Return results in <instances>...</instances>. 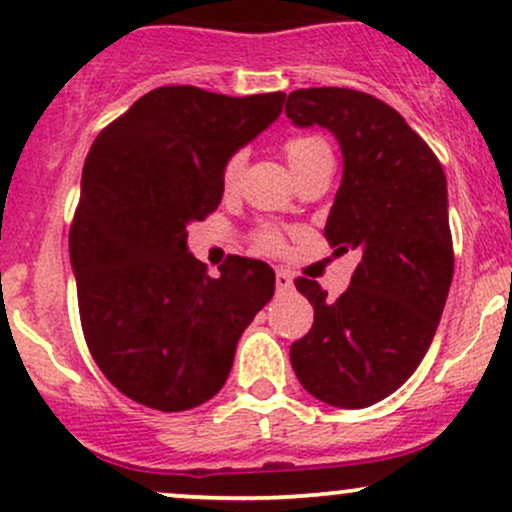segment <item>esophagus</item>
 Instances as JSON below:
<instances>
[{"label": "esophagus", "mask_w": 512, "mask_h": 512, "mask_svg": "<svg viewBox=\"0 0 512 512\" xmlns=\"http://www.w3.org/2000/svg\"><path fill=\"white\" fill-rule=\"evenodd\" d=\"M291 289H293V276L289 272H284V269H279V272H276V291L286 293Z\"/></svg>", "instance_id": "esophagus-1"}]
</instances>
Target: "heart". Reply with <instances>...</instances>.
<instances>
[{
    "mask_svg": "<svg viewBox=\"0 0 512 512\" xmlns=\"http://www.w3.org/2000/svg\"><path fill=\"white\" fill-rule=\"evenodd\" d=\"M322 151H327V144H325V139H320V137H291L289 142L284 144L286 161H289L293 173H296L298 168H303L305 163L313 161L317 154H322ZM240 173H243V158L231 156L226 161V166H223V173H221L223 187H226V190H236ZM260 245L264 250H279L281 238L276 236L274 231H262Z\"/></svg>",
    "mask_w": 512,
    "mask_h": 512,
    "instance_id": "heart-1",
    "label": "heart"
}]
</instances>
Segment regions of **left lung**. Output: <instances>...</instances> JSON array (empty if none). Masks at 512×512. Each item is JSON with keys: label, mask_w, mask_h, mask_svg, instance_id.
<instances>
[{"label": "left lung", "mask_w": 512, "mask_h": 512, "mask_svg": "<svg viewBox=\"0 0 512 512\" xmlns=\"http://www.w3.org/2000/svg\"><path fill=\"white\" fill-rule=\"evenodd\" d=\"M286 117L339 142L344 175L325 238L337 252H361L337 301L317 281L296 279L315 322L291 344V366L320 402L363 409L407 383L438 330L455 267L448 182L424 139L370 93L298 88Z\"/></svg>", "instance_id": "obj_1"}]
</instances>
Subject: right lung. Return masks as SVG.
Masks as SVG:
<instances>
[{
	"mask_svg": "<svg viewBox=\"0 0 512 512\" xmlns=\"http://www.w3.org/2000/svg\"><path fill=\"white\" fill-rule=\"evenodd\" d=\"M284 98L161 86L88 151L69 228L81 327L105 378L144 407L185 411L214 397L240 334L272 301L269 264L236 255L209 276L187 252V223L219 207L223 166Z\"/></svg>",
	"mask_w": 512,
	"mask_h": 512,
	"instance_id": "obj_1",
	"label": "right lung"
}]
</instances>
